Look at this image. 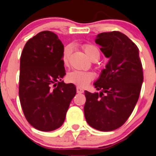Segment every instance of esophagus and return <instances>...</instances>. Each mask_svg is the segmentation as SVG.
<instances>
[{
	"label": "esophagus",
	"mask_w": 156,
	"mask_h": 156,
	"mask_svg": "<svg viewBox=\"0 0 156 156\" xmlns=\"http://www.w3.org/2000/svg\"><path fill=\"white\" fill-rule=\"evenodd\" d=\"M77 93L78 94H82V93H84V90L78 87H77Z\"/></svg>",
	"instance_id": "esophagus-1"
}]
</instances>
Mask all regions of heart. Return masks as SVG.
<instances>
[{"label":"heart","mask_w":156,"mask_h":156,"mask_svg":"<svg viewBox=\"0 0 156 156\" xmlns=\"http://www.w3.org/2000/svg\"><path fill=\"white\" fill-rule=\"evenodd\" d=\"M83 50L85 53L86 56L90 59H93L95 57H100V52L96 47L90 44H86L83 46ZM72 53V47H66L62 54V61L65 66L69 64V59ZM67 80L70 83L75 84L81 87H84L90 82L94 78L92 73L87 72H81V71H72L67 74Z\"/></svg>","instance_id":"obj_1"}]
</instances>
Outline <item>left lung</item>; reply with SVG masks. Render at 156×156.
<instances>
[{
  "label": "left lung",
  "instance_id": "8db88e82",
  "mask_svg": "<svg viewBox=\"0 0 156 156\" xmlns=\"http://www.w3.org/2000/svg\"><path fill=\"white\" fill-rule=\"evenodd\" d=\"M95 42L108 62L94 85L100 93L84 91V116L100 131H111L125 124L139 99L144 73L139 49L120 31L97 34Z\"/></svg>",
  "mask_w": 156,
  "mask_h": 156
}]
</instances>
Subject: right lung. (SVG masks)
I'll return each instance as SVG.
<instances>
[{
  "mask_svg": "<svg viewBox=\"0 0 156 156\" xmlns=\"http://www.w3.org/2000/svg\"><path fill=\"white\" fill-rule=\"evenodd\" d=\"M64 46L56 34L44 31L30 38L20 58L19 96L25 117L34 128L52 131L65 121L75 84H66Z\"/></svg>",
  "mask_w": 156,
  "mask_h": 156,
  "instance_id": "1",
  "label": "right lung"
}]
</instances>
